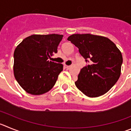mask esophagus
Here are the masks:
<instances>
[{
	"instance_id": "obj_1",
	"label": "esophagus",
	"mask_w": 131,
	"mask_h": 131,
	"mask_svg": "<svg viewBox=\"0 0 131 131\" xmlns=\"http://www.w3.org/2000/svg\"><path fill=\"white\" fill-rule=\"evenodd\" d=\"M64 67H65L67 69H69L70 68V66H68V65H64Z\"/></svg>"
}]
</instances>
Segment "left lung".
<instances>
[{"instance_id": "1", "label": "left lung", "mask_w": 131, "mask_h": 131, "mask_svg": "<svg viewBox=\"0 0 131 131\" xmlns=\"http://www.w3.org/2000/svg\"><path fill=\"white\" fill-rule=\"evenodd\" d=\"M79 49L91 64L81 69L75 85L89 97L106 93L121 75L123 57L115 43L105 36L91 34H74L67 38Z\"/></svg>"}]
</instances>
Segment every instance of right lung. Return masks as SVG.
<instances>
[{
	"label": "right lung",
	"instance_id": "obj_1",
	"mask_svg": "<svg viewBox=\"0 0 131 131\" xmlns=\"http://www.w3.org/2000/svg\"><path fill=\"white\" fill-rule=\"evenodd\" d=\"M63 35H32L16 47L14 53V74L27 93L40 95L55 84L63 65L49 61L57 52Z\"/></svg>",
	"mask_w": 131,
	"mask_h": 131
}]
</instances>
